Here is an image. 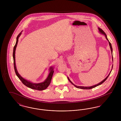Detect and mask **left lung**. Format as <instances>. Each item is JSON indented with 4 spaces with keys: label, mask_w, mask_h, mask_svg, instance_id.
Listing matches in <instances>:
<instances>
[{
    "label": "left lung",
    "mask_w": 121,
    "mask_h": 121,
    "mask_svg": "<svg viewBox=\"0 0 121 121\" xmlns=\"http://www.w3.org/2000/svg\"><path fill=\"white\" fill-rule=\"evenodd\" d=\"M98 29H99V32L101 33V34H103V35H104L105 36V37H106V39L108 40H108V38H107V35L106 34H105V33L104 32V31L102 29H100V28H98ZM109 44L110 47V48H111V52H112V45H111V43H110L109 41ZM112 60H113V57H112ZM111 73H110L109 74V75H108L104 79V80L102 81V82H101L100 83H98L97 84H96V85H94V86H76V85H74L71 81L70 80V79H69V78L68 77V79H69V80L70 82L72 84H73L74 86L76 87H77V88H80V89H92V88H94V87H96V86H99V85H101V84H102L103 83H104V82L105 81L107 80V79L108 78V76H109L110 74Z\"/></svg>",
    "instance_id": "1"
}]
</instances>
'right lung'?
<instances>
[{
	"label": "right lung",
	"mask_w": 121,
	"mask_h": 121,
	"mask_svg": "<svg viewBox=\"0 0 121 121\" xmlns=\"http://www.w3.org/2000/svg\"><path fill=\"white\" fill-rule=\"evenodd\" d=\"M21 34V32L19 34V35H17V40H16V43L15 45L14 46L13 48V64H14V69L15 70V72L16 75L17 76V77L19 78V79L21 80V81L22 82L24 85L26 86H28V87H29L30 88L35 89V90H37L39 91H42L43 90H44L46 89L48 86L49 85L51 79H52V75L54 72V71L53 70V68H50V72L47 78L45 80L44 82L39 83H34L33 82H31L29 81L26 80L19 74V73L17 72V70L16 69V64H15V50L16 48L17 45V42H18V39L19 37L20 36Z\"/></svg>",
	"instance_id": "add662e5"
}]
</instances>
